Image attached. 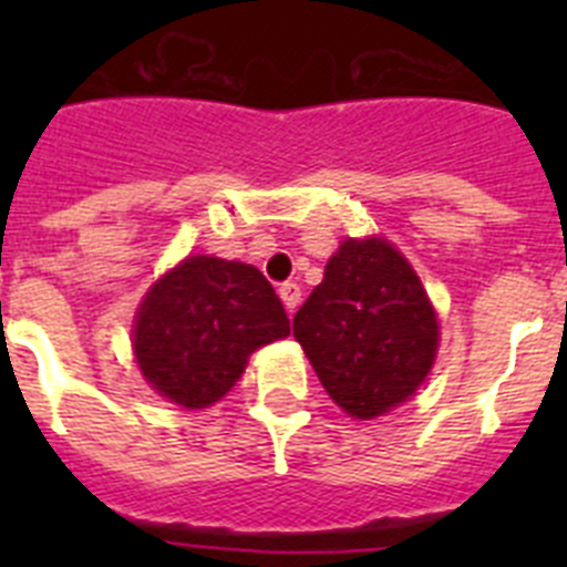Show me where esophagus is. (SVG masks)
Segmentation results:
<instances>
[{"label": "esophagus", "mask_w": 567, "mask_h": 567, "mask_svg": "<svg viewBox=\"0 0 567 567\" xmlns=\"http://www.w3.org/2000/svg\"><path fill=\"white\" fill-rule=\"evenodd\" d=\"M278 292H280V300H284V307H287V312L295 315V309H298V303H300V287H298V284H284Z\"/></svg>", "instance_id": "1"}]
</instances>
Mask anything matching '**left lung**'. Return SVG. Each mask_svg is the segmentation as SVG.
Returning <instances> with one entry per match:
<instances>
[{
    "instance_id": "obj_1",
    "label": "left lung",
    "mask_w": 567,
    "mask_h": 567,
    "mask_svg": "<svg viewBox=\"0 0 567 567\" xmlns=\"http://www.w3.org/2000/svg\"><path fill=\"white\" fill-rule=\"evenodd\" d=\"M292 332L329 398L358 420L412 398L432 372L440 340L417 272L383 238L340 244Z\"/></svg>"
}]
</instances>
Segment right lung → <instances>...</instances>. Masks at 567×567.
<instances>
[{
    "label": "right lung",
    "instance_id": "obj_1",
    "mask_svg": "<svg viewBox=\"0 0 567 567\" xmlns=\"http://www.w3.org/2000/svg\"><path fill=\"white\" fill-rule=\"evenodd\" d=\"M287 334L284 303L258 269L193 255L155 280L142 300L133 352L162 398L207 409L233 389L255 349Z\"/></svg>",
    "mask_w": 567,
    "mask_h": 567
}]
</instances>
